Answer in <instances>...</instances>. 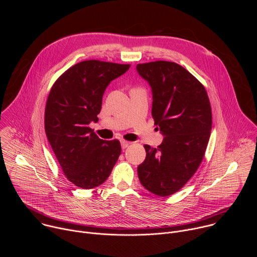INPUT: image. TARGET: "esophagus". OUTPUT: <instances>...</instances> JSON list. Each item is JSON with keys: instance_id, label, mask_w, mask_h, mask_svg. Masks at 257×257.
<instances>
[{"instance_id": "1", "label": "esophagus", "mask_w": 257, "mask_h": 257, "mask_svg": "<svg viewBox=\"0 0 257 257\" xmlns=\"http://www.w3.org/2000/svg\"><path fill=\"white\" fill-rule=\"evenodd\" d=\"M121 145H122V149L125 150V149H127L128 146L130 145V142H128V141H126V140H121Z\"/></svg>"}]
</instances>
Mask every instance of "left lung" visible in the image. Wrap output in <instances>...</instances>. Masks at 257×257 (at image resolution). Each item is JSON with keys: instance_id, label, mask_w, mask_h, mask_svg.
I'll use <instances>...</instances> for the list:
<instances>
[{"instance_id": "1", "label": "left lung", "mask_w": 257, "mask_h": 257, "mask_svg": "<svg viewBox=\"0 0 257 257\" xmlns=\"http://www.w3.org/2000/svg\"><path fill=\"white\" fill-rule=\"evenodd\" d=\"M136 69L152 87V115L165 136L157 149L144 145L138 178L145 189L165 197L184 186L203 160L211 131L210 102L204 86L177 63L156 61Z\"/></svg>"}]
</instances>
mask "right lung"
Here are the masks:
<instances>
[{
  "mask_svg": "<svg viewBox=\"0 0 257 257\" xmlns=\"http://www.w3.org/2000/svg\"><path fill=\"white\" fill-rule=\"evenodd\" d=\"M129 64L88 60L72 66L56 80L45 111V130L53 152L73 184L82 189L99 186L121 155L120 141H105L89 127L97 122L102 95Z\"/></svg>",
  "mask_w": 257,
  "mask_h": 257,
  "instance_id": "1",
  "label": "right lung"
}]
</instances>
